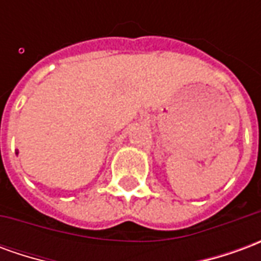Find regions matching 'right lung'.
Returning <instances> with one entry per match:
<instances>
[{"label":"right lung","instance_id":"right-lung-1","mask_svg":"<svg viewBox=\"0 0 261 261\" xmlns=\"http://www.w3.org/2000/svg\"><path fill=\"white\" fill-rule=\"evenodd\" d=\"M16 155H18V151H16Z\"/></svg>","mask_w":261,"mask_h":261}]
</instances>
